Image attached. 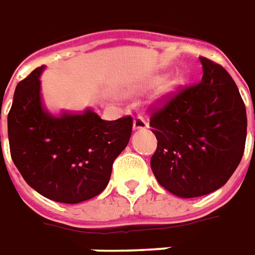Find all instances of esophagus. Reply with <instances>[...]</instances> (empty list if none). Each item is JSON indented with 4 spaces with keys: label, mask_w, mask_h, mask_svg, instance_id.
<instances>
[{
    "label": "esophagus",
    "mask_w": 255,
    "mask_h": 255,
    "mask_svg": "<svg viewBox=\"0 0 255 255\" xmlns=\"http://www.w3.org/2000/svg\"><path fill=\"white\" fill-rule=\"evenodd\" d=\"M133 128H134V130H144L148 128V122L142 117H137L133 122Z\"/></svg>",
    "instance_id": "34e87169"
}]
</instances>
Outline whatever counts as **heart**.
Wrapping results in <instances>:
<instances>
[{"label":"heart","instance_id":"b5f03b06","mask_svg":"<svg viewBox=\"0 0 255 255\" xmlns=\"http://www.w3.org/2000/svg\"><path fill=\"white\" fill-rule=\"evenodd\" d=\"M181 84H182L181 78L173 79L171 82H169V84L166 85V92H167V93H169V92H174L177 88H180V85H181Z\"/></svg>","mask_w":255,"mask_h":255}]
</instances>
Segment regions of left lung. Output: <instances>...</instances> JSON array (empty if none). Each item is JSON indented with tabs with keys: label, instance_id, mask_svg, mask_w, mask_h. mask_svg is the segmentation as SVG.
<instances>
[{
	"label": "left lung",
	"instance_id": "1",
	"mask_svg": "<svg viewBox=\"0 0 255 255\" xmlns=\"http://www.w3.org/2000/svg\"><path fill=\"white\" fill-rule=\"evenodd\" d=\"M203 77L182 88L156 110L149 126L158 147L151 169L160 185L180 198L221 188L245 152V103L223 66L199 57Z\"/></svg>",
	"mask_w": 255,
	"mask_h": 255
}]
</instances>
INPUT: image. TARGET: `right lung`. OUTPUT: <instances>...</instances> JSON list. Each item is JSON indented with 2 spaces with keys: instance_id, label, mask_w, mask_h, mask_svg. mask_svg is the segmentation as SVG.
Returning a JSON list of instances; mask_svg holds the SVG:
<instances>
[{
  "instance_id": "obj_1",
  "label": "right lung",
  "mask_w": 255,
  "mask_h": 255,
  "mask_svg": "<svg viewBox=\"0 0 255 255\" xmlns=\"http://www.w3.org/2000/svg\"><path fill=\"white\" fill-rule=\"evenodd\" d=\"M35 68L16 86L8 114L10 156L24 181L48 199L79 203L107 187L115 158L130 140L133 119L104 121L92 110L46 111Z\"/></svg>"
}]
</instances>
